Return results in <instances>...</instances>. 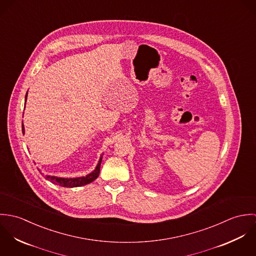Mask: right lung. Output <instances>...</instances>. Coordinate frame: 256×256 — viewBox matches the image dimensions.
I'll return each mask as SVG.
<instances>
[{
	"instance_id": "right-lung-1",
	"label": "right lung",
	"mask_w": 256,
	"mask_h": 256,
	"mask_svg": "<svg viewBox=\"0 0 256 256\" xmlns=\"http://www.w3.org/2000/svg\"><path fill=\"white\" fill-rule=\"evenodd\" d=\"M26 98H28V92L26 94V102L24 104H26ZM22 134L24 135L26 133V130H24V122H22ZM102 154L96 166V168L88 174H86V176H80V178H59V176H46V180H48L49 182H51L54 184H58L60 186H63V187H78V186H84L86 184H88V183L92 182L94 180H96L100 176V164H102Z\"/></svg>"
}]
</instances>
